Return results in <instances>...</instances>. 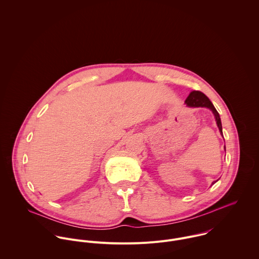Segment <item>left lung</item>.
Masks as SVG:
<instances>
[{
    "mask_svg": "<svg viewBox=\"0 0 259 259\" xmlns=\"http://www.w3.org/2000/svg\"><path fill=\"white\" fill-rule=\"evenodd\" d=\"M185 103L187 107H190V108H207V109H209L210 111H212L214 116H215V120H217L218 126L220 128V132L222 135V120H221L220 113L215 110L214 106L209 101V99L203 93H201L199 91H192L189 94V96L186 98ZM224 148H225V147H224ZM214 183H212V185Z\"/></svg>",
    "mask_w": 259,
    "mask_h": 259,
    "instance_id": "8db88e82",
    "label": "left lung"
}]
</instances>
